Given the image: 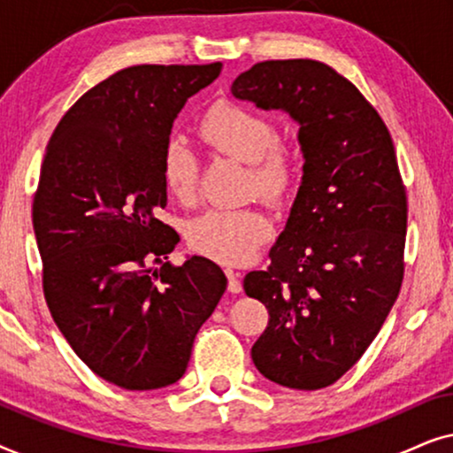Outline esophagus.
Instances as JSON below:
<instances>
[{"label":"esophagus","instance_id":"esophagus-1","mask_svg":"<svg viewBox=\"0 0 453 453\" xmlns=\"http://www.w3.org/2000/svg\"><path fill=\"white\" fill-rule=\"evenodd\" d=\"M226 278H228V290H231V293H241V290H243V287H241V274H237V272L226 270Z\"/></svg>","mask_w":453,"mask_h":453}]
</instances>
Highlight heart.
Here are the masks:
<instances>
[{
    "label": "heart",
    "mask_w": 453,
    "mask_h": 453,
    "mask_svg": "<svg viewBox=\"0 0 453 453\" xmlns=\"http://www.w3.org/2000/svg\"><path fill=\"white\" fill-rule=\"evenodd\" d=\"M197 134L212 150L250 163V189L272 203H284L301 177V150L278 135L274 121L234 101H219L202 115ZM165 188L179 202L197 194L200 165L181 138H169L160 158ZM272 222L262 208H214L189 222L188 243L200 256L237 265L268 241Z\"/></svg>",
    "instance_id": "b5f03b06"
}]
</instances>
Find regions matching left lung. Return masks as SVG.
<instances>
[{"label":"left lung","mask_w":453,"mask_h":453,"mask_svg":"<svg viewBox=\"0 0 453 453\" xmlns=\"http://www.w3.org/2000/svg\"><path fill=\"white\" fill-rule=\"evenodd\" d=\"M231 90L288 111L305 154L272 262L243 280L268 309L251 358L284 388H327L365 355L404 280L408 202L392 135L361 90L321 61H259Z\"/></svg>","instance_id":"1"}]
</instances>
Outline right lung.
I'll list each match as a JSON object with an SVG mask.
<instances>
[{
  "mask_svg": "<svg viewBox=\"0 0 453 453\" xmlns=\"http://www.w3.org/2000/svg\"><path fill=\"white\" fill-rule=\"evenodd\" d=\"M222 70L134 65L84 92L49 140L33 202L42 293L73 352L123 389L171 386L226 290L206 257L173 265L163 148L185 101Z\"/></svg>",
  "mask_w": 453,
  "mask_h": 453,
  "instance_id": "add662e5",
  "label": "right lung"
}]
</instances>
